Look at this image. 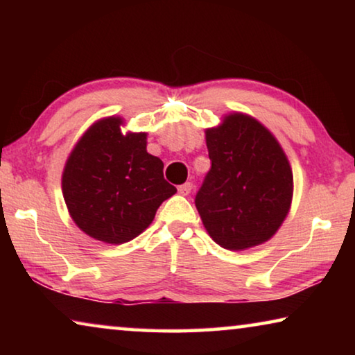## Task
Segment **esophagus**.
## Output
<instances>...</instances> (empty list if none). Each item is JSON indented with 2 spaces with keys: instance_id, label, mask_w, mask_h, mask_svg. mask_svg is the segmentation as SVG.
<instances>
[{
  "instance_id": "obj_1",
  "label": "esophagus",
  "mask_w": 355,
  "mask_h": 355,
  "mask_svg": "<svg viewBox=\"0 0 355 355\" xmlns=\"http://www.w3.org/2000/svg\"><path fill=\"white\" fill-rule=\"evenodd\" d=\"M191 191H192V183H189V182L182 184V186H178V194H182V196L191 194Z\"/></svg>"
}]
</instances>
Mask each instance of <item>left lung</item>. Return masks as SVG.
<instances>
[{"label":"left lung","mask_w":355,"mask_h":355,"mask_svg":"<svg viewBox=\"0 0 355 355\" xmlns=\"http://www.w3.org/2000/svg\"><path fill=\"white\" fill-rule=\"evenodd\" d=\"M211 169L196 196L208 235L245 250L271 239L290 213L293 171L275 136L255 117L224 116L205 130Z\"/></svg>","instance_id":"left-lung-1"}]
</instances>
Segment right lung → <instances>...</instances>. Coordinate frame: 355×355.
<instances>
[{"instance_id":"obj_1","label":"right lung","mask_w":355,"mask_h":355,"mask_svg":"<svg viewBox=\"0 0 355 355\" xmlns=\"http://www.w3.org/2000/svg\"><path fill=\"white\" fill-rule=\"evenodd\" d=\"M117 116L92 123L75 144L62 172V196L80 230L106 244L135 239L175 194L163 161L147 152V133H122Z\"/></svg>"}]
</instances>
